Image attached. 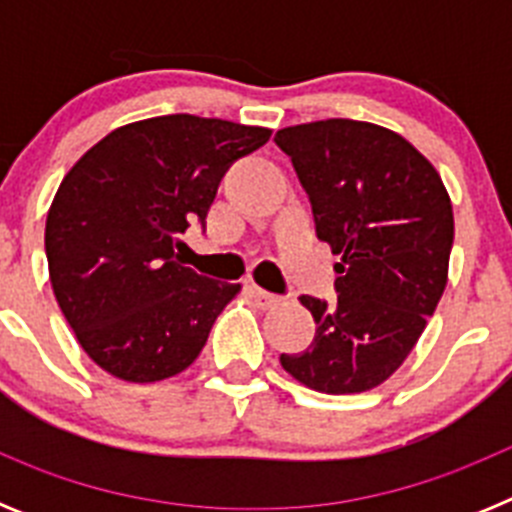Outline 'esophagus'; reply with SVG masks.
I'll list each match as a JSON object with an SVG mask.
<instances>
[{
	"label": "esophagus",
	"instance_id": "esophagus-1",
	"mask_svg": "<svg viewBox=\"0 0 512 512\" xmlns=\"http://www.w3.org/2000/svg\"><path fill=\"white\" fill-rule=\"evenodd\" d=\"M251 297H253V302H256L259 307H264V310H266V307H274V305H279V302H282V297L271 295V292L256 287V284L251 287Z\"/></svg>",
	"mask_w": 512,
	"mask_h": 512
}]
</instances>
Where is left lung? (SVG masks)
Listing matches in <instances>:
<instances>
[{
    "instance_id": "obj_1",
    "label": "left lung",
    "mask_w": 512,
    "mask_h": 512,
    "mask_svg": "<svg viewBox=\"0 0 512 512\" xmlns=\"http://www.w3.org/2000/svg\"><path fill=\"white\" fill-rule=\"evenodd\" d=\"M274 140L310 197L318 238L341 256L338 302L302 295L318 330L279 361L315 392L374 390L408 359L446 289L449 192L418 148L372 122H305Z\"/></svg>"
}]
</instances>
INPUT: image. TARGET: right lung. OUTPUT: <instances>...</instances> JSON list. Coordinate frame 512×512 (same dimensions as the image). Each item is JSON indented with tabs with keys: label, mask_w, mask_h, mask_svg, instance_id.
<instances>
[{
	"label": "right lung",
	"mask_w": 512,
	"mask_h": 512,
	"mask_svg": "<svg viewBox=\"0 0 512 512\" xmlns=\"http://www.w3.org/2000/svg\"><path fill=\"white\" fill-rule=\"evenodd\" d=\"M269 128L197 115L130 122L63 176L45 220L53 295L89 359L125 382L184 372L241 284L215 282L176 256L205 225L233 161Z\"/></svg>",
	"instance_id": "add662e5"
}]
</instances>
